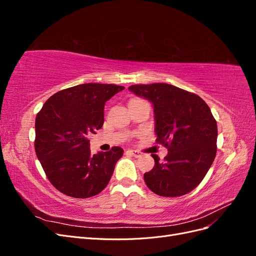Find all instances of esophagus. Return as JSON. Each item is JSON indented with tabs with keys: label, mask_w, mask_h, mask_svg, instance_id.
Wrapping results in <instances>:
<instances>
[{
	"label": "esophagus",
	"mask_w": 256,
	"mask_h": 256,
	"mask_svg": "<svg viewBox=\"0 0 256 256\" xmlns=\"http://www.w3.org/2000/svg\"><path fill=\"white\" fill-rule=\"evenodd\" d=\"M127 152L128 154H132L134 157H136V158H138L141 156V152H138V150H127Z\"/></svg>",
	"instance_id": "34e87169"
}]
</instances>
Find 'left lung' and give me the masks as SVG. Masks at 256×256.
<instances>
[{
    "label": "left lung",
    "mask_w": 256,
    "mask_h": 256,
    "mask_svg": "<svg viewBox=\"0 0 256 256\" xmlns=\"http://www.w3.org/2000/svg\"><path fill=\"white\" fill-rule=\"evenodd\" d=\"M152 104L157 143L168 147L164 161L152 154L154 166L145 184L161 196L175 198L196 188L212 166L218 128L210 109L200 96L166 83L128 88Z\"/></svg>",
    "instance_id": "8db88e82"
}]
</instances>
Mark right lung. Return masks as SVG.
Masks as SVG:
<instances>
[{
  "mask_svg": "<svg viewBox=\"0 0 256 256\" xmlns=\"http://www.w3.org/2000/svg\"><path fill=\"white\" fill-rule=\"evenodd\" d=\"M124 86L84 83L58 92L38 112L35 152L50 182L64 194L86 198L109 184L124 150L90 154L88 136L104 125V104Z\"/></svg>",
  "mask_w": 256,
  "mask_h": 256,
  "instance_id": "1",
  "label": "right lung"
}]
</instances>
